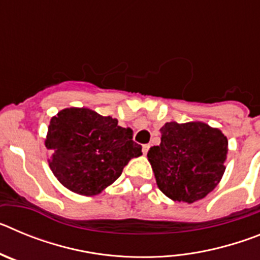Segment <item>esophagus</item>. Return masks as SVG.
Here are the masks:
<instances>
[{"label":"esophagus","mask_w":260,"mask_h":260,"mask_svg":"<svg viewBox=\"0 0 260 260\" xmlns=\"http://www.w3.org/2000/svg\"><path fill=\"white\" fill-rule=\"evenodd\" d=\"M148 150H150V144H143V147H142V151H143L144 155H147Z\"/></svg>","instance_id":"34e87169"}]
</instances>
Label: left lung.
Returning a JSON list of instances; mask_svg holds the SVG:
<instances>
[{
    "label": "left lung",
    "mask_w": 260,
    "mask_h": 260,
    "mask_svg": "<svg viewBox=\"0 0 260 260\" xmlns=\"http://www.w3.org/2000/svg\"><path fill=\"white\" fill-rule=\"evenodd\" d=\"M160 133V146L147 153L158 189L173 201L204 198L224 174L226 137L203 122H167Z\"/></svg>",
    "instance_id": "1"
}]
</instances>
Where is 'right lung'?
Returning <instances> with one entry per match:
<instances>
[{
  "label": "right lung",
  "instance_id": "right-lung-1",
  "mask_svg": "<svg viewBox=\"0 0 260 260\" xmlns=\"http://www.w3.org/2000/svg\"><path fill=\"white\" fill-rule=\"evenodd\" d=\"M45 147L49 167L62 185L80 195H96L121 176L130 158L142 155L133 130L87 108H70L50 119Z\"/></svg>",
  "mask_w": 260,
  "mask_h": 260
}]
</instances>
